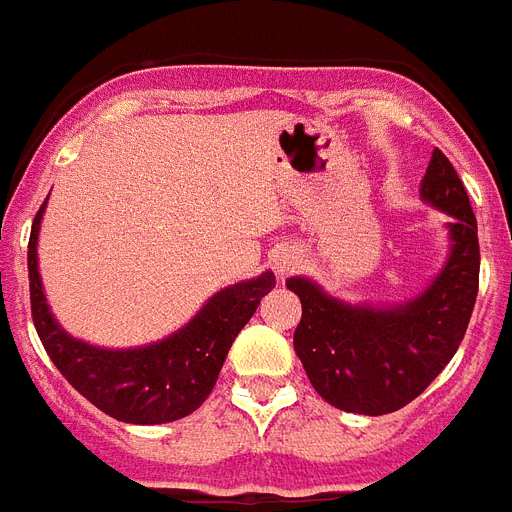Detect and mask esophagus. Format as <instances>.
<instances>
[{
	"label": "esophagus",
	"mask_w": 512,
	"mask_h": 512,
	"mask_svg": "<svg viewBox=\"0 0 512 512\" xmlns=\"http://www.w3.org/2000/svg\"><path fill=\"white\" fill-rule=\"evenodd\" d=\"M301 266V256L295 251H280L277 253V259H274V269L280 274H290L293 269H298Z\"/></svg>",
	"instance_id": "34e87169"
}]
</instances>
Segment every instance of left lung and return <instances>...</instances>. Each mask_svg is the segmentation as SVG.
<instances>
[{
  "mask_svg": "<svg viewBox=\"0 0 512 512\" xmlns=\"http://www.w3.org/2000/svg\"><path fill=\"white\" fill-rule=\"evenodd\" d=\"M421 196L453 217L450 261L421 298L379 311L335 301L303 277L287 280L303 306L295 353L314 390L340 411H400L434 382L466 335L479 293V235L463 180L439 149Z\"/></svg>",
  "mask_w": 512,
  "mask_h": 512,
  "instance_id": "1",
  "label": "left lung"
}]
</instances>
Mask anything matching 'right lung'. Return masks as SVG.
Segmentation results:
<instances>
[{
    "label": "right lung",
    "instance_id": "add662e5",
    "mask_svg": "<svg viewBox=\"0 0 512 512\" xmlns=\"http://www.w3.org/2000/svg\"><path fill=\"white\" fill-rule=\"evenodd\" d=\"M46 201L36 211L28 240L31 316L41 345L59 374L107 416L125 424H167L188 416L209 398L219 369L238 332L261 298L274 287V274L225 287L177 335L138 350H104L59 329L46 306L36 264V240Z\"/></svg>",
    "mask_w": 512,
    "mask_h": 512
}]
</instances>
